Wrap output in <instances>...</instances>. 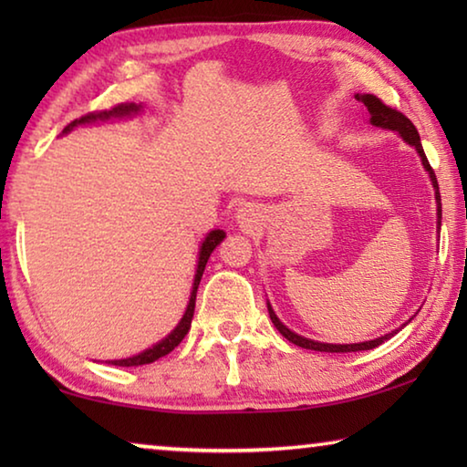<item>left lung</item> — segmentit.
<instances>
[{"mask_svg":"<svg viewBox=\"0 0 467 467\" xmlns=\"http://www.w3.org/2000/svg\"><path fill=\"white\" fill-rule=\"evenodd\" d=\"M357 99L360 102H365V107L368 110L370 115V123L375 125V128H383V130H391V131H398L401 138H404L410 146L416 148L418 156H420L422 161V167L429 171V177L432 181V187H434V197H437V224L441 228V193H439V183H437V177H434V171L429 164V161H426V154L422 150V144H420V136H418V130L414 128V123L408 119L406 115H401L400 110H395L391 107H387L385 102L381 99H377L375 94H357ZM267 311H270V319L275 326V329L280 331V334L288 339V342L296 344L300 348H306V350H317V352H358V350H373V348H377L379 344H383L385 339H389L393 334H398L400 329L391 331V334L387 336H381L377 339H370V342H360V344H323V342H315V339H309V337H303L295 334V331H290L284 323L275 317L274 309L270 306V303H267Z\"/></svg>","mask_w":467,"mask_h":467,"instance_id":"8db88e82","label":"left lung"}]
</instances>
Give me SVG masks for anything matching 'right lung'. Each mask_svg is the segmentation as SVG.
<instances>
[{"label": "right lung", "instance_id": "1", "mask_svg": "<svg viewBox=\"0 0 467 467\" xmlns=\"http://www.w3.org/2000/svg\"><path fill=\"white\" fill-rule=\"evenodd\" d=\"M141 110V105H136V102H121V105H117L109 110H94V113H88L80 117V119H76L67 125L63 133L72 131L76 125H82V123H92V121H109V119H117V117H131V115H138ZM226 236L224 231H212L208 236H205V241L202 243V249H200V262H197V270H195V278H193V290H192V296H189V305H187V311L183 317H181L179 326L171 331V334L161 339L156 346L148 348V350L136 354V357L131 358H123V360H110V365L115 367H140V365H150V362H154L158 358L167 357L169 352L175 350V348L181 344V339L187 336L189 327H192V319H193V311H195V295H197V286H200V280H202V274L205 270V264H208V259L212 255V251H214L223 239Z\"/></svg>", "mask_w": 467, "mask_h": 467}]
</instances>
